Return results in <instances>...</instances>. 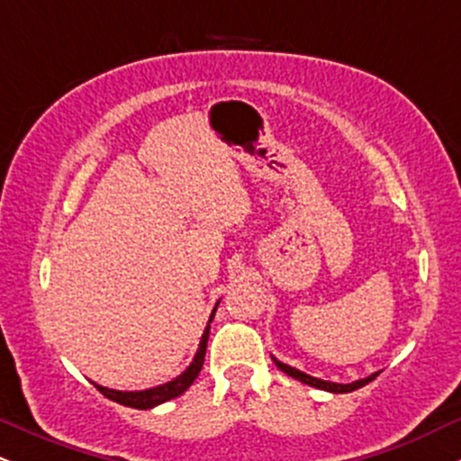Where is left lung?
Returning <instances> with one entry per match:
<instances>
[{"instance_id": "1", "label": "left lung", "mask_w": 461, "mask_h": 461, "mask_svg": "<svg viewBox=\"0 0 461 461\" xmlns=\"http://www.w3.org/2000/svg\"><path fill=\"white\" fill-rule=\"evenodd\" d=\"M273 362H275V366H277L279 370H284V373L290 375V377L299 379V382H303V384H308V385H314V388H319V390H327V393H336V394L353 393V390L362 388V385H366V384L373 382V379L379 375V373H373V375H370V377L359 379V382H353V384H333V382H322V379L310 377V375L301 373V370L288 366V364H282V362H279V359H273Z\"/></svg>"}]
</instances>
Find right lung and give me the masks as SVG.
I'll return each instance as SVG.
<instances>
[{"label":"right lung","mask_w":461,"mask_h":461,"mask_svg":"<svg viewBox=\"0 0 461 461\" xmlns=\"http://www.w3.org/2000/svg\"><path fill=\"white\" fill-rule=\"evenodd\" d=\"M214 312H216V308H214ZM214 312H212V316H210V322H212V319H214ZM210 322H208V327H205L203 336H201L199 351H197V356H194L193 364H190V366L184 370L179 377L173 379V382L158 385V388L140 390V393H121V390H110V388H104V385H97V384L95 385H97V390L105 396V399L114 401V403H121L125 407H136V410H151V407L160 405V403H164V401L176 399V396L184 394L190 385H193L194 379H197L201 366H203L205 347H208V336H210Z\"/></svg>","instance_id":"right-lung-1"}]
</instances>
